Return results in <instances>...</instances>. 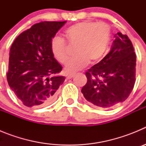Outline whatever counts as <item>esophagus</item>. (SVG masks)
Wrapping results in <instances>:
<instances>
[{"label":"esophagus","mask_w":146,"mask_h":146,"mask_svg":"<svg viewBox=\"0 0 146 146\" xmlns=\"http://www.w3.org/2000/svg\"><path fill=\"white\" fill-rule=\"evenodd\" d=\"M74 77V74H66V79H71L72 77Z\"/></svg>","instance_id":"obj_1"}]
</instances>
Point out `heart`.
<instances>
[{"label":"heart","mask_w":146,"mask_h":146,"mask_svg":"<svg viewBox=\"0 0 146 146\" xmlns=\"http://www.w3.org/2000/svg\"><path fill=\"white\" fill-rule=\"evenodd\" d=\"M64 36L71 43H77L75 52L77 54L67 62V72H74L84 68L91 61L96 64L106 53L110 40V28L107 23L83 21L68 27ZM50 50L55 58L65 64L68 60L66 42L62 37L55 36L50 43Z\"/></svg>","instance_id":"b5f03b06"}]
</instances>
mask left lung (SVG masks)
I'll return each mask as SVG.
<instances>
[{"mask_svg":"<svg viewBox=\"0 0 146 146\" xmlns=\"http://www.w3.org/2000/svg\"><path fill=\"white\" fill-rule=\"evenodd\" d=\"M109 53L86 72L87 82L81 92L95 106L109 109L123 102L133 89L136 55L126 35L118 32Z\"/></svg>","mask_w":146,"mask_h":146,"instance_id":"left-lung-1","label":"left lung"}]
</instances>
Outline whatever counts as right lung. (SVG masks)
Masks as SVG:
<instances>
[{
  "label": "right lung",
  "mask_w": 146,
  "mask_h": 146,
  "mask_svg": "<svg viewBox=\"0 0 146 146\" xmlns=\"http://www.w3.org/2000/svg\"><path fill=\"white\" fill-rule=\"evenodd\" d=\"M66 23L41 22L15 40L9 52L7 81L17 97L29 108L52 102L65 80L62 66L50 50L51 40Z\"/></svg>",
  "instance_id": "1"
}]
</instances>
